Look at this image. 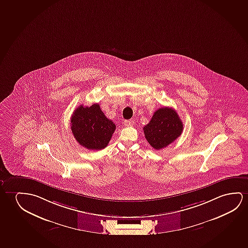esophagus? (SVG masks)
<instances>
[{"instance_id": "esophagus-1", "label": "esophagus", "mask_w": 248, "mask_h": 248, "mask_svg": "<svg viewBox=\"0 0 248 248\" xmlns=\"http://www.w3.org/2000/svg\"><path fill=\"white\" fill-rule=\"evenodd\" d=\"M124 125L128 126V127H129V126H133L134 121L133 120H124Z\"/></svg>"}]
</instances>
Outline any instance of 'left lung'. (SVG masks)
I'll return each instance as SVG.
<instances>
[{
  "instance_id": "obj_1",
  "label": "left lung",
  "mask_w": 248,
  "mask_h": 248,
  "mask_svg": "<svg viewBox=\"0 0 248 248\" xmlns=\"http://www.w3.org/2000/svg\"><path fill=\"white\" fill-rule=\"evenodd\" d=\"M183 124L172 108H161L155 111L151 121L143 128L148 143L159 150L172 143L182 135Z\"/></svg>"
}]
</instances>
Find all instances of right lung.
I'll use <instances>...</instances> for the list:
<instances>
[{
    "mask_svg": "<svg viewBox=\"0 0 248 248\" xmlns=\"http://www.w3.org/2000/svg\"><path fill=\"white\" fill-rule=\"evenodd\" d=\"M116 125L101 111L100 105H81L71 119V129L76 140L90 150H101L108 146Z\"/></svg>",
    "mask_w": 248,
    "mask_h": 248,
    "instance_id": "1",
    "label": "right lung"
}]
</instances>
